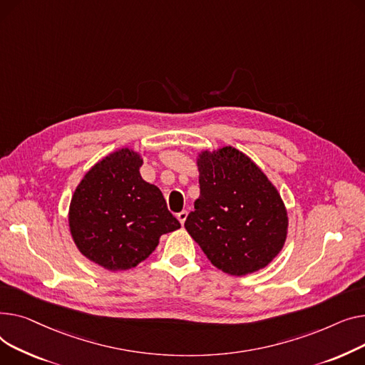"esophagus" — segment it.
Instances as JSON below:
<instances>
[{"label":"esophagus","instance_id":"esophagus-1","mask_svg":"<svg viewBox=\"0 0 365 365\" xmlns=\"http://www.w3.org/2000/svg\"><path fill=\"white\" fill-rule=\"evenodd\" d=\"M187 215H188V212L187 210H181L178 215H177V218H178V221L181 222V225H184V222H185V220H187Z\"/></svg>","mask_w":365,"mask_h":365}]
</instances>
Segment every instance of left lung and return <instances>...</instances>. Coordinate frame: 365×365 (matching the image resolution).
Returning a JSON list of instances; mask_svg holds the SVG:
<instances>
[{
  "label": "left lung",
  "instance_id": "obj_1",
  "mask_svg": "<svg viewBox=\"0 0 365 365\" xmlns=\"http://www.w3.org/2000/svg\"><path fill=\"white\" fill-rule=\"evenodd\" d=\"M200 196L185 230L207 259L231 275L267 267L287 237V210L250 158L231 145L197 158Z\"/></svg>",
  "mask_w": 365,
  "mask_h": 365
}]
</instances>
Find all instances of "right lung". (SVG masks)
<instances>
[{
	"mask_svg": "<svg viewBox=\"0 0 365 365\" xmlns=\"http://www.w3.org/2000/svg\"><path fill=\"white\" fill-rule=\"evenodd\" d=\"M141 165L134 150H116L85 174L72 196V239L85 258L106 269L137 267L162 234L181 227L162 191L141 178Z\"/></svg>",
	"mask_w": 365,
	"mask_h": 365,
	"instance_id": "right-lung-1",
	"label": "right lung"
}]
</instances>
